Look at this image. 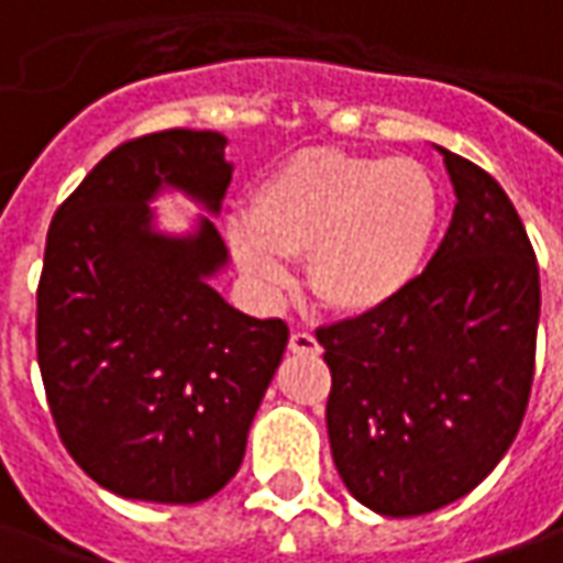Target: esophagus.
I'll list each match as a JSON object with an SVG mask.
<instances>
[{
  "instance_id": "obj_1",
  "label": "esophagus",
  "mask_w": 563,
  "mask_h": 563,
  "mask_svg": "<svg viewBox=\"0 0 563 563\" xmlns=\"http://www.w3.org/2000/svg\"><path fill=\"white\" fill-rule=\"evenodd\" d=\"M288 346L294 350V353H319V341H316L309 331H294Z\"/></svg>"
}]
</instances>
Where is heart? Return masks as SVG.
<instances>
[{"label": "heart", "mask_w": 563, "mask_h": 563, "mask_svg": "<svg viewBox=\"0 0 563 563\" xmlns=\"http://www.w3.org/2000/svg\"><path fill=\"white\" fill-rule=\"evenodd\" d=\"M440 213V185L415 157L309 148L256 185L229 238L260 285L282 288L288 260L307 256L309 288L325 307L372 312L424 269Z\"/></svg>", "instance_id": "obj_1"}]
</instances>
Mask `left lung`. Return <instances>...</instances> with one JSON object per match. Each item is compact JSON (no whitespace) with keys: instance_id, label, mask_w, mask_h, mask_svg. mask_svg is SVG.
<instances>
[{"instance_id":"8db88e82","label":"left lung","mask_w":563,"mask_h":563,"mask_svg":"<svg viewBox=\"0 0 563 563\" xmlns=\"http://www.w3.org/2000/svg\"><path fill=\"white\" fill-rule=\"evenodd\" d=\"M443 151L455 210L437 254L384 307L316 328L346 489L387 518L462 499L515 443L537 372L539 266L515 203Z\"/></svg>"}]
</instances>
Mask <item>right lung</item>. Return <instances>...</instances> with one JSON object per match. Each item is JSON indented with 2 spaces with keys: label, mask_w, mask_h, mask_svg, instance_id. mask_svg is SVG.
Wrapping results in <instances>:
<instances>
[{
  "label": "right lung",
  "mask_w": 563,
  "mask_h": 563,
  "mask_svg": "<svg viewBox=\"0 0 563 563\" xmlns=\"http://www.w3.org/2000/svg\"><path fill=\"white\" fill-rule=\"evenodd\" d=\"M225 135L164 130L98 161L55 210L36 288V360L64 449L123 499L191 505L241 467L288 325L229 307L207 278L217 225L151 232L148 198L179 185L213 213L232 179Z\"/></svg>",
  "instance_id": "right-lung-1"
}]
</instances>
